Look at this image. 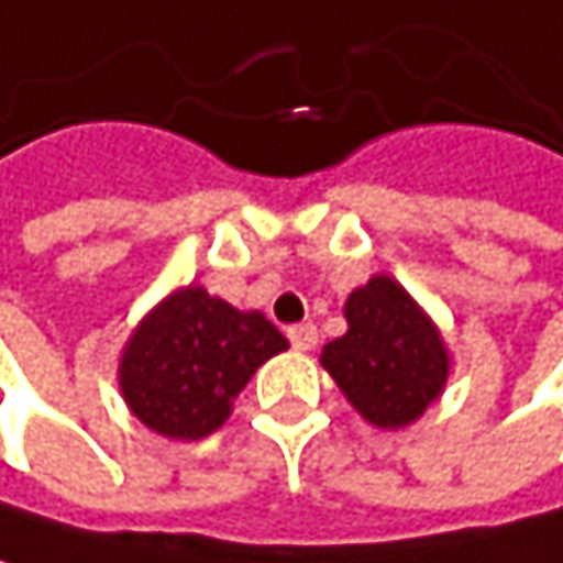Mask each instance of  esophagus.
Returning <instances> with one entry per match:
<instances>
[{
  "mask_svg": "<svg viewBox=\"0 0 563 563\" xmlns=\"http://www.w3.org/2000/svg\"><path fill=\"white\" fill-rule=\"evenodd\" d=\"M287 336H290V346L294 350H300V353H307V350H313L317 346V327H310V323H300V327H290L287 330Z\"/></svg>",
  "mask_w": 563,
  "mask_h": 563,
  "instance_id": "esophagus-1",
  "label": "esophagus"
}]
</instances>
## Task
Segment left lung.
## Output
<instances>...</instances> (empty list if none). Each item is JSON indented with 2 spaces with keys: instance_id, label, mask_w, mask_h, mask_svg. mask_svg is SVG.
Here are the masks:
<instances>
[{
  "instance_id": "left-lung-1",
  "label": "left lung",
  "mask_w": 563,
  "mask_h": 563,
  "mask_svg": "<svg viewBox=\"0 0 563 563\" xmlns=\"http://www.w3.org/2000/svg\"><path fill=\"white\" fill-rule=\"evenodd\" d=\"M346 336L323 350L330 376L373 426L416 422L449 376L435 327L389 276H373L346 300Z\"/></svg>"
}]
</instances>
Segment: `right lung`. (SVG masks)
<instances>
[{"label": "right lung", "instance_id": "add662e5", "mask_svg": "<svg viewBox=\"0 0 563 563\" xmlns=\"http://www.w3.org/2000/svg\"><path fill=\"white\" fill-rule=\"evenodd\" d=\"M287 336L263 313H240L200 287L164 300L131 336L121 360V393L131 412L167 439H203L236 393Z\"/></svg>", "mask_w": 563, "mask_h": 563}]
</instances>
